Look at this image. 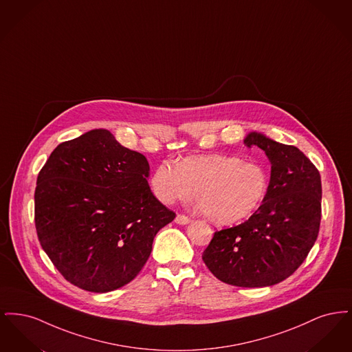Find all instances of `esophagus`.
I'll use <instances>...</instances> for the list:
<instances>
[{
  "instance_id": "obj_1",
  "label": "esophagus",
  "mask_w": 352,
  "mask_h": 352,
  "mask_svg": "<svg viewBox=\"0 0 352 352\" xmlns=\"http://www.w3.org/2000/svg\"><path fill=\"white\" fill-rule=\"evenodd\" d=\"M191 221V219L188 218V217H186L184 214H178L177 217H175V223L177 224H188Z\"/></svg>"
}]
</instances>
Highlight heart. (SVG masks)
I'll use <instances>...</instances> for the list:
<instances>
[{"label": "heart", "instance_id": "obj_1", "mask_svg": "<svg viewBox=\"0 0 352 352\" xmlns=\"http://www.w3.org/2000/svg\"><path fill=\"white\" fill-rule=\"evenodd\" d=\"M267 174L253 162L227 154L187 157L174 165L160 164L151 178L154 197L165 204L190 201L197 192L204 217L234 224L250 217L264 199Z\"/></svg>", "mask_w": 352, "mask_h": 352}]
</instances>
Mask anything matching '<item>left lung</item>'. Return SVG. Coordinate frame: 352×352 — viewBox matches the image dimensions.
Listing matches in <instances>:
<instances>
[{
	"mask_svg": "<svg viewBox=\"0 0 352 352\" xmlns=\"http://www.w3.org/2000/svg\"><path fill=\"white\" fill-rule=\"evenodd\" d=\"M244 144L268 155V191L251 218L214 234L201 258L226 284L263 287L292 276L313 248L322 217V184L318 168L298 148L254 132Z\"/></svg>",
	"mask_w": 352,
	"mask_h": 352,
	"instance_id": "1",
	"label": "left lung"
}]
</instances>
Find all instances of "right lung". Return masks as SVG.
<instances>
[{
  "label": "right lung",
  "instance_id": "1",
  "mask_svg": "<svg viewBox=\"0 0 352 352\" xmlns=\"http://www.w3.org/2000/svg\"><path fill=\"white\" fill-rule=\"evenodd\" d=\"M145 155L105 129L62 142L41 168L34 194L38 240L54 267L87 292L131 283L153 239L175 212L151 194Z\"/></svg>",
  "mask_w": 352,
  "mask_h": 352
}]
</instances>
